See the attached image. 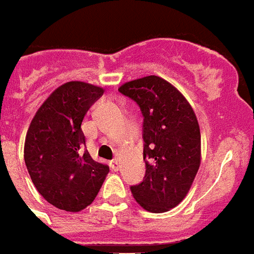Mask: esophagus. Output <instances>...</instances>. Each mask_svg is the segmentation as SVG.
<instances>
[{
  "instance_id": "esophagus-1",
  "label": "esophagus",
  "mask_w": 254,
  "mask_h": 254,
  "mask_svg": "<svg viewBox=\"0 0 254 254\" xmlns=\"http://www.w3.org/2000/svg\"><path fill=\"white\" fill-rule=\"evenodd\" d=\"M110 167H112L114 171H118V170H119V161L118 160H113L112 162H110Z\"/></svg>"
}]
</instances>
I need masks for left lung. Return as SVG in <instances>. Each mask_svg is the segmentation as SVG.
I'll return each mask as SVG.
<instances>
[{
    "label": "left lung",
    "mask_w": 254,
    "mask_h": 254,
    "mask_svg": "<svg viewBox=\"0 0 254 254\" xmlns=\"http://www.w3.org/2000/svg\"><path fill=\"white\" fill-rule=\"evenodd\" d=\"M119 92L136 102L144 117L145 177L131 186L145 210L163 213L187 196L201 162V135L190 102L156 75L127 81Z\"/></svg>",
    "instance_id": "8db88e82"
}]
</instances>
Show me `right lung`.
<instances>
[{
  "mask_svg": "<svg viewBox=\"0 0 254 254\" xmlns=\"http://www.w3.org/2000/svg\"><path fill=\"white\" fill-rule=\"evenodd\" d=\"M104 94L101 87L68 81L39 108L27 131L24 162L39 193L53 206L80 211L92 204L109 173L84 149L81 122Z\"/></svg>",
  "mask_w": 254,
  "mask_h": 254,
  "instance_id": "1",
  "label": "right lung"
}]
</instances>
